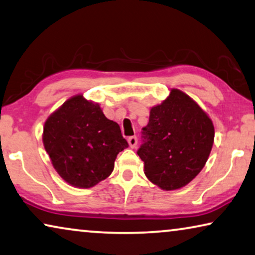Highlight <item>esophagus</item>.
Returning a JSON list of instances; mask_svg holds the SVG:
<instances>
[{
  "mask_svg": "<svg viewBox=\"0 0 255 255\" xmlns=\"http://www.w3.org/2000/svg\"><path fill=\"white\" fill-rule=\"evenodd\" d=\"M128 143L131 149H135L136 145H137V137H136V136H131V137L128 138Z\"/></svg>",
  "mask_w": 255,
  "mask_h": 255,
  "instance_id": "esophagus-1",
  "label": "esophagus"
}]
</instances>
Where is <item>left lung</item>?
I'll use <instances>...</instances> for the list:
<instances>
[{
	"label": "left lung",
	"instance_id": "1",
	"mask_svg": "<svg viewBox=\"0 0 255 255\" xmlns=\"http://www.w3.org/2000/svg\"><path fill=\"white\" fill-rule=\"evenodd\" d=\"M214 126L200 106L178 89L151 108L137 151L144 174L166 191L185 187L204 168L214 143Z\"/></svg>",
	"mask_w": 255,
	"mask_h": 255
}]
</instances>
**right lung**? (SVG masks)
<instances>
[{
    "mask_svg": "<svg viewBox=\"0 0 255 255\" xmlns=\"http://www.w3.org/2000/svg\"><path fill=\"white\" fill-rule=\"evenodd\" d=\"M42 140L56 172L80 189L111 175L118 153L128 146L119 125L83 95L71 97L48 117Z\"/></svg>",
    "mask_w": 255,
    "mask_h": 255,
    "instance_id": "right-lung-1",
    "label": "right lung"
}]
</instances>
